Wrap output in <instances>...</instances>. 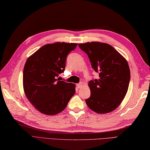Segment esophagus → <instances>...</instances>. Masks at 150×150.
<instances>
[{
    "mask_svg": "<svg viewBox=\"0 0 150 150\" xmlns=\"http://www.w3.org/2000/svg\"><path fill=\"white\" fill-rule=\"evenodd\" d=\"M82 85H83V83H79L78 84H76V86H77V88H81Z\"/></svg>",
    "mask_w": 150,
    "mask_h": 150,
    "instance_id": "obj_1",
    "label": "esophagus"
}]
</instances>
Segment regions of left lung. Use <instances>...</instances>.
<instances>
[{"instance_id":"8db88e82","label":"left lung","mask_w":150,"mask_h":150,"mask_svg":"<svg viewBox=\"0 0 150 150\" xmlns=\"http://www.w3.org/2000/svg\"><path fill=\"white\" fill-rule=\"evenodd\" d=\"M79 47L90 59L99 75L88 82L90 96L85 101L97 113H107L122 103L128 89L130 70L126 59L108 43L98 42L80 43Z\"/></svg>"}]
</instances>
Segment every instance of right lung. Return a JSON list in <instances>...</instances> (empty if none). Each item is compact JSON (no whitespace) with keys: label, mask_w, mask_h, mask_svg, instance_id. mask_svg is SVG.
I'll return each mask as SVG.
<instances>
[{"label":"right lung","mask_w":150,"mask_h":150,"mask_svg":"<svg viewBox=\"0 0 150 150\" xmlns=\"http://www.w3.org/2000/svg\"><path fill=\"white\" fill-rule=\"evenodd\" d=\"M76 46L65 42L47 44L27 60L23 71L24 92L40 112L47 115L61 112L75 94V84L57 77L64 71L67 57Z\"/></svg>","instance_id":"obj_1"}]
</instances>
